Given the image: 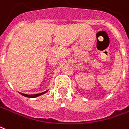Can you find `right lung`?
<instances>
[{"mask_svg": "<svg viewBox=\"0 0 129 129\" xmlns=\"http://www.w3.org/2000/svg\"><path fill=\"white\" fill-rule=\"evenodd\" d=\"M48 91V89L46 90V91H44V92H42V93H40V94H22V93H20V92H19V93H20L21 95L25 96V97H28V98H36V97H38V96H41V95L44 94L45 93H46Z\"/></svg>", "mask_w": 129, "mask_h": 129, "instance_id": "1", "label": "right lung"}]
</instances>
